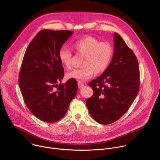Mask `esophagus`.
Listing matches in <instances>:
<instances>
[{
  "instance_id": "1",
  "label": "esophagus",
  "mask_w": 160,
  "mask_h": 160,
  "mask_svg": "<svg viewBox=\"0 0 160 160\" xmlns=\"http://www.w3.org/2000/svg\"><path fill=\"white\" fill-rule=\"evenodd\" d=\"M78 87H79V88H81V87H83L84 86V84L79 82L78 83Z\"/></svg>"
}]
</instances>
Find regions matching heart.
<instances>
[{
    "label": "heart",
    "instance_id": "obj_1",
    "mask_svg": "<svg viewBox=\"0 0 160 160\" xmlns=\"http://www.w3.org/2000/svg\"><path fill=\"white\" fill-rule=\"evenodd\" d=\"M74 51L83 55L81 68H77L67 73L69 79L83 82L104 72L109 66L113 55V48L108 42H101L92 37H85L72 43ZM59 59L63 66L70 68L72 64V53L66 48L59 51Z\"/></svg>",
    "mask_w": 160,
    "mask_h": 160
}]
</instances>
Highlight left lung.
<instances>
[{
    "label": "left lung",
    "instance_id": "8db88e82",
    "mask_svg": "<svg viewBox=\"0 0 160 160\" xmlns=\"http://www.w3.org/2000/svg\"><path fill=\"white\" fill-rule=\"evenodd\" d=\"M139 85L138 59L122 37L115 33L109 65L100 77L88 83L94 91L86 101L90 116L102 125L117 121L133 103Z\"/></svg>",
    "mask_w": 160,
    "mask_h": 160
}]
</instances>
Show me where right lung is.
Instances as JSON below:
<instances>
[{"label":"right lung","mask_w":160,"mask_h":160,"mask_svg":"<svg viewBox=\"0 0 160 160\" xmlns=\"http://www.w3.org/2000/svg\"><path fill=\"white\" fill-rule=\"evenodd\" d=\"M73 33L68 30L40 31L28 45L22 61L18 80L21 94L31 112L45 122L62 118L77 92L75 80L58 85L64 77L59 51Z\"/></svg>","instance_id":"right-lung-1"}]
</instances>
